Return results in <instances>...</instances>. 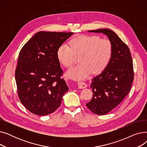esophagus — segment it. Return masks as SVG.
Returning <instances> with one entry per match:
<instances>
[{
	"label": "esophagus",
	"instance_id": "1",
	"mask_svg": "<svg viewBox=\"0 0 147 147\" xmlns=\"http://www.w3.org/2000/svg\"><path fill=\"white\" fill-rule=\"evenodd\" d=\"M78 88L79 89H84V88H86L87 87V84L83 82H78Z\"/></svg>",
	"mask_w": 147,
	"mask_h": 147
}]
</instances>
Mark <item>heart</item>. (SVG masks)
I'll return each mask as SVG.
<instances>
[{"label":"heart","instance_id":"b5f03b06","mask_svg":"<svg viewBox=\"0 0 147 147\" xmlns=\"http://www.w3.org/2000/svg\"><path fill=\"white\" fill-rule=\"evenodd\" d=\"M70 47L66 43L62 44L57 51L59 63L66 68L70 67L74 61V55L80 56V63L69 69L68 78L82 80L90 74L103 71L109 64L113 52V46L109 39H101L98 36L82 35L72 39Z\"/></svg>","mask_w":147,"mask_h":147}]
</instances>
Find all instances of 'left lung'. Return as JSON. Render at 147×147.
Masks as SVG:
<instances>
[{
    "instance_id": "obj_1",
    "label": "left lung",
    "mask_w": 147,
    "mask_h": 147,
    "mask_svg": "<svg viewBox=\"0 0 147 147\" xmlns=\"http://www.w3.org/2000/svg\"><path fill=\"white\" fill-rule=\"evenodd\" d=\"M89 32L102 33L109 37L113 46L109 64L92 80L93 95L86 104L97 115H104L115 109L129 93L134 80L132 59L128 46L113 31L101 28Z\"/></svg>"
}]
</instances>
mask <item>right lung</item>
I'll list each match as a JSON object with an SVG mask.
<instances>
[{
	"instance_id": "1",
	"label": "right lung",
	"mask_w": 147,
	"mask_h": 147,
	"mask_svg": "<svg viewBox=\"0 0 147 147\" xmlns=\"http://www.w3.org/2000/svg\"><path fill=\"white\" fill-rule=\"evenodd\" d=\"M73 33L37 32L20 51L15 80L20 101L31 113L48 115L61 105L68 88L57 51Z\"/></svg>"
}]
</instances>
